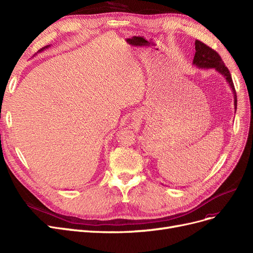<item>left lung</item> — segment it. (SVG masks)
<instances>
[{"label": "left lung", "mask_w": 253, "mask_h": 253, "mask_svg": "<svg viewBox=\"0 0 253 253\" xmlns=\"http://www.w3.org/2000/svg\"><path fill=\"white\" fill-rule=\"evenodd\" d=\"M195 56L193 60V64L199 69H214L217 73H219L221 76H223L227 80L229 86L232 89V92L234 94V105H235V111L237 109V94L236 90L234 87L233 80L230 74V71L228 70L227 66L221 60L220 56L216 51L211 49L204 43L200 42L199 40H196L195 42Z\"/></svg>", "instance_id": "obj_1"}]
</instances>
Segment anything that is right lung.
<instances>
[{
	"mask_svg": "<svg viewBox=\"0 0 253 253\" xmlns=\"http://www.w3.org/2000/svg\"><path fill=\"white\" fill-rule=\"evenodd\" d=\"M49 47H50V45H47V46H45V47H44V48H42V49H40V50H39V51H38V52H42V51H44V50H45V49H48V48H49Z\"/></svg>",
	"mask_w": 253,
	"mask_h": 253,
	"instance_id": "right-lung-1",
	"label": "right lung"
}]
</instances>
